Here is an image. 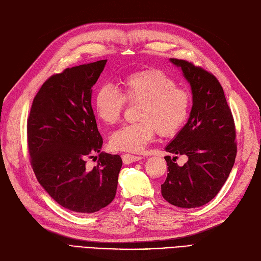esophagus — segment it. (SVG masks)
Wrapping results in <instances>:
<instances>
[{
	"instance_id": "obj_1",
	"label": "esophagus",
	"mask_w": 261,
	"mask_h": 261,
	"mask_svg": "<svg viewBox=\"0 0 261 261\" xmlns=\"http://www.w3.org/2000/svg\"><path fill=\"white\" fill-rule=\"evenodd\" d=\"M122 159H123V162H124L125 164H130V163H133V162L139 161V160L141 159V156L126 153V154H123V155H122Z\"/></svg>"
}]
</instances>
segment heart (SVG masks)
I'll return each mask as SVG.
<instances>
[{
    "mask_svg": "<svg viewBox=\"0 0 261 261\" xmlns=\"http://www.w3.org/2000/svg\"><path fill=\"white\" fill-rule=\"evenodd\" d=\"M122 93L115 86L103 84L93 100L94 112L105 124L120 121L125 100L138 103L137 118L141 122L124 125L110 137V147L116 151L137 153L154 137L173 136L184 124L188 110V93L177 88L175 82L159 69L141 70L121 82Z\"/></svg>",
    "mask_w": 261,
    "mask_h": 261,
    "instance_id": "heart-1",
    "label": "heart"
}]
</instances>
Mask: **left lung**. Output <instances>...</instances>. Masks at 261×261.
<instances>
[{"label": "left lung", "mask_w": 261, "mask_h": 261, "mask_svg": "<svg viewBox=\"0 0 261 261\" xmlns=\"http://www.w3.org/2000/svg\"><path fill=\"white\" fill-rule=\"evenodd\" d=\"M191 85L193 106L187 123L165 147L168 176L163 198L179 208H197L212 200L222 188L236 156L235 126L224 91L217 78L184 60L170 59ZM186 155L184 166L175 163Z\"/></svg>", "instance_id": "8db88e82"}]
</instances>
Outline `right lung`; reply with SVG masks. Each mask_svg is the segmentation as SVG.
Returning <instances> with one entry per match:
<instances>
[{"instance_id": "1", "label": "right lung", "mask_w": 261, "mask_h": 261, "mask_svg": "<svg viewBox=\"0 0 261 261\" xmlns=\"http://www.w3.org/2000/svg\"><path fill=\"white\" fill-rule=\"evenodd\" d=\"M107 60L66 68L46 81L27 123L31 165L40 185L62 207L93 213L112 202L122 159L101 151L103 140L91 108L92 87ZM99 155L92 169L87 157Z\"/></svg>"}]
</instances>
